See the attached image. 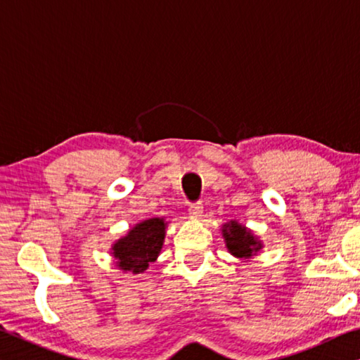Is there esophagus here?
<instances>
[{
    "label": "esophagus",
    "instance_id": "1",
    "mask_svg": "<svg viewBox=\"0 0 360 360\" xmlns=\"http://www.w3.org/2000/svg\"><path fill=\"white\" fill-rule=\"evenodd\" d=\"M188 214L192 217H200L203 214V205L202 202H195L191 206H188Z\"/></svg>",
    "mask_w": 360,
    "mask_h": 360
}]
</instances>
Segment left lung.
<instances>
[{
  "mask_svg": "<svg viewBox=\"0 0 360 360\" xmlns=\"http://www.w3.org/2000/svg\"><path fill=\"white\" fill-rule=\"evenodd\" d=\"M224 238L227 243L229 251L236 257L245 259L251 257L254 252H257L262 248L260 243L255 240L251 231L246 230L238 222H230L224 225Z\"/></svg>",
  "mask_w": 360,
  "mask_h": 360,
  "instance_id": "1",
  "label": "left lung"
}]
</instances>
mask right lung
Wrapping results in <instances>:
<instances>
[{
    "label": "right lung",
    "instance_id": "right-lung-1",
    "mask_svg": "<svg viewBox=\"0 0 360 360\" xmlns=\"http://www.w3.org/2000/svg\"><path fill=\"white\" fill-rule=\"evenodd\" d=\"M165 240L163 219H148L129 231L125 238L119 240L112 248L117 266L125 271L143 273L150 262L157 259Z\"/></svg>",
    "mask_w": 360,
    "mask_h": 360
}]
</instances>
